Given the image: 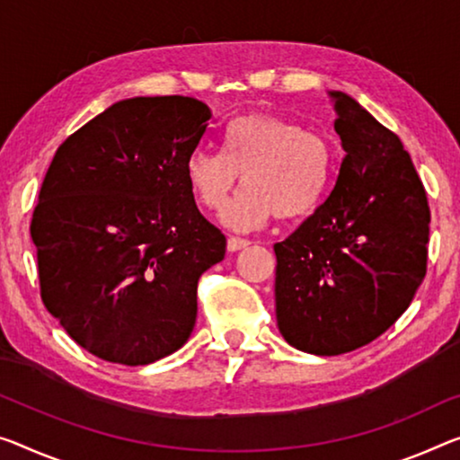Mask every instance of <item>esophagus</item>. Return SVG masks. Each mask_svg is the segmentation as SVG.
I'll return each instance as SVG.
<instances>
[{
	"label": "esophagus",
	"mask_w": 460,
	"mask_h": 460,
	"mask_svg": "<svg viewBox=\"0 0 460 460\" xmlns=\"http://www.w3.org/2000/svg\"><path fill=\"white\" fill-rule=\"evenodd\" d=\"M249 244H251L249 240H244V238H236V236H230V238H228V251H230V252L243 251V249H246V246H249Z\"/></svg>",
	"instance_id": "34e87169"
}]
</instances>
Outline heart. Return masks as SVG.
<instances>
[{
  "instance_id": "1",
  "label": "heart",
  "mask_w": 460,
  "mask_h": 460,
  "mask_svg": "<svg viewBox=\"0 0 460 460\" xmlns=\"http://www.w3.org/2000/svg\"><path fill=\"white\" fill-rule=\"evenodd\" d=\"M195 199L220 211L238 182L244 189L222 214L232 230H257L278 214L302 217L319 206L333 172L327 139L275 115H246L226 127L222 154L206 147L185 164Z\"/></svg>"
}]
</instances>
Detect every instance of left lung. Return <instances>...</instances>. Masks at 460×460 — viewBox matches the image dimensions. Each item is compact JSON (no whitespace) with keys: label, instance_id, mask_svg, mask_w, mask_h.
<instances>
[{"label":"left lung","instance_id":"8db88e82","mask_svg":"<svg viewBox=\"0 0 460 460\" xmlns=\"http://www.w3.org/2000/svg\"><path fill=\"white\" fill-rule=\"evenodd\" d=\"M329 98L345 152L335 187L273 246L279 333L314 356L362 348L405 313L429 240L426 189L401 139L345 92Z\"/></svg>","mask_w":460,"mask_h":460}]
</instances>
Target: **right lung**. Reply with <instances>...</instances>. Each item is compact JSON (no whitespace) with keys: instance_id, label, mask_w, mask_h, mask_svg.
<instances>
[{"instance_id":"obj_1","label":"right lung","mask_w":460,"mask_h":460,"mask_svg":"<svg viewBox=\"0 0 460 460\" xmlns=\"http://www.w3.org/2000/svg\"><path fill=\"white\" fill-rule=\"evenodd\" d=\"M209 119L190 96L127 98L49 166L31 224L40 298L92 356L146 366L193 333L197 281L226 254L185 172Z\"/></svg>"}]
</instances>
